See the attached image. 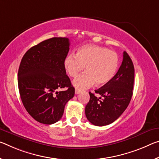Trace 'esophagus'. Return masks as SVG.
I'll return each instance as SVG.
<instances>
[{"label": "esophagus", "instance_id": "34e87169", "mask_svg": "<svg viewBox=\"0 0 159 159\" xmlns=\"http://www.w3.org/2000/svg\"><path fill=\"white\" fill-rule=\"evenodd\" d=\"M80 93V90H79V89H75V94H79V93Z\"/></svg>", "mask_w": 159, "mask_h": 159}]
</instances>
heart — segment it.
<instances>
[{
	"label": "heart",
	"mask_w": 159,
	"mask_h": 159,
	"mask_svg": "<svg viewBox=\"0 0 159 159\" xmlns=\"http://www.w3.org/2000/svg\"><path fill=\"white\" fill-rule=\"evenodd\" d=\"M64 65L68 75L72 78L77 77L85 67V73L73 81L75 89L82 90L95 83L97 86L108 84L117 72L119 57L117 53L106 47L88 44L79 47L75 56L68 55Z\"/></svg>",
	"instance_id": "b5f03b06"
}]
</instances>
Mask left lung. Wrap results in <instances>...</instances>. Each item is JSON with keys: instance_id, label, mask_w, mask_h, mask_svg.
Segmentation results:
<instances>
[{"instance_id": "obj_1", "label": "left lung", "mask_w": 159, "mask_h": 159, "mask_svg": "<svg viewBox=\"0 0 159 159\" xmlns=\"http://www.w3.org/2000/svg\"><path fill=\"white\" fill-rule=\"evenodd\" d=\"M134 68L131 58L123 52V60L117 74L108 83L95 90L98 98L89 92L90 100L85 106V116L95 126L107 125L118 119L129 105L133 94Z\"/></svg>"}]
</instances>
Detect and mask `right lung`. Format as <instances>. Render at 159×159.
Here are the masks:
<instances>
[{"label": "right lung", "instance_id": "add662e5", "mask_svg": "<svg viewBox=\"0 0 159 159\" xmlns=\"http://www.w3.org/2000/svg\"><path fill=\"white\" fill-rule=\"evenodd\" d=\"M69 46L66 37L44 40L30 48L20 64L17 83L22 102L27 112L42 124L58 122L74 96L75 89L64 65Z\"/></svg>", "mask_w": 159, "mask_h": 159}]
</instances>
